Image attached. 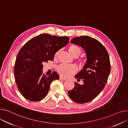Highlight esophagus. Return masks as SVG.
<instances>
[{
  "label": "esophagus",
  "instance_id": "esophagus-1",
  "mask_svg": "<svg viewBox=\"0 0 128 128\" xmlns=\"http://www.w3.org/2000/svg\"><path fill=\"white\" fill-rule=\"evenodd\" d=\"M59 80H66V78H64V77L62 76H59Z\"/></svg>",
  "mask_w": 128,
  "mask_h": 128
}]
</instances>
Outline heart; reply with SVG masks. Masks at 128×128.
I'll return each instance as SVG.
<instances>
[{
	"instance_id": "obj_1",
	"label": "heart",
	"mask_w": 128,
	"mask_h": 128,
	"mask_svg": "<svg viewBox=\"0 0 128 128\" xmlns=\"http://www.w3.org/2000/svg\"><path fill=\"white\" fill-rule=\"evenodd\" d=\"M59 51H57L54 55L55 58H57L59 53ZM69 51L71 54L74 57H78L82 52L81 48L75 45H71L69 47ZM80 64H81L84 65L86 63V60L85 59H80ZM57 72L61 75V76L64 77L70 76L73 74L76 73L77 71V68L76 66L73 64H62L57 66Z\"/></svg>"
}]
</instances>
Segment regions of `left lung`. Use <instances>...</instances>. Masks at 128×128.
I'll list each match as a JSON object with an SVG mask.
<instances>
[{"instance_id": "8db88e82", "label": "left lung", "mask_w": 128, "mask_h": 128, "mask_svg": "<svg viewBox=\"0 0 128 128\" xmlns=\"http://www.w3.org/2000/svg\"><path fill=\"white\" fill-rule=\"evenodd\" d=\"M73 44L83 48L87 60L84 66L76 76L78 81L74 87L68 92L70 98L75 102L82 104L89 102L98 96L106 86L110 71L108 52L97 40L88 36L75 37L71 40Z\"/></svg>"}]
</instances>
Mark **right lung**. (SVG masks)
Listing matches in <instances>:
<instances>
[{"label": "right lung", "mask_w": 128, "mask_h": 128, "mask_svg": "<svg viewBox=\"0 0 128 128\" xmlns=\"http://www.w3.org/2000/svg\"><path fill=\"white\" fill-rule=\"evenodd\" d=\"M69 38L44 34L26 42L20 50L14 66L16 84L21 94L32 101H39L48 92L51 82L59 78L53 71L43 73L42 63L52 61L55 52L68 43Z\"/></svg>", "instance_id": "obj_1"}]
</instances>
